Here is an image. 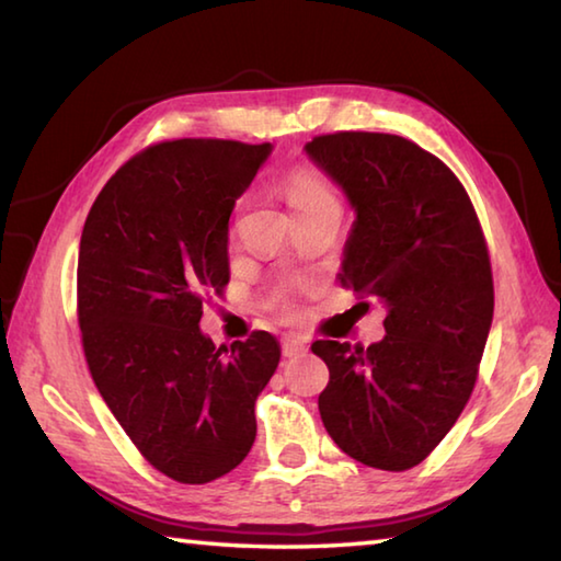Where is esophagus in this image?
<instances>
[{"mask_svg":"<svg viewBox=\"0 0 561 561\" xmlns=\"http://www.w3.org/2000/svg\"><path fill=\"white\" fill-rule=\"evenodd\" d=\"M282 353H284V358H297V355L307 353V343H304L301 339H284Z\"/></svg>","mask_w":561,"mask_h":561,"instance_id":"34e87169","label":"esophagus"}]
</instances>
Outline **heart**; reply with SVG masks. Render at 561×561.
<instances>
[{
	"label": "heart",
	"instance_id": "1",
	"mask_svg": "<svg viewBox=\"0 0 561 561\" xmlns=\"http://www.w3.org/2000/svg\"><path fill=\"white\" fill-rule=\"evenodd\" d=\"M282 191L297 213L335 201V193L329 186V181L311 167H294L291 171H287L282 179Z\"/></svg>",
	"mask_w": 561,
	"mask_h": 561
}]
</instances>
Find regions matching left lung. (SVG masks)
Returning a JSON list of instances; mask_svg holds the SVG:
<instances>
[{
    "label": "left lung",
    "instance_id": "8db88e82",
    "mask_svg": "<svg viewBox=\"0 0 561 561\" xmlns=\"http://www.w3.org/2000/svg\"><path fill=\"white\" fill-rule=\"evenodd\" d=\"M307 154L355 208L341 284L387 309L380 343L311 345L331 375L321 420L355 461L407 471L449 434L478 378L493 321L481 222L454 171L404 137L335 131Z\"/></svg>",
    "mask_w": 561,
    "mask_h": 561
}]
</instances>
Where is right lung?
Masks as SVG:
<instances>
[{
	"mask_svg": "<svg viewBox=\"0 0 561 561\" xmlns=\"http://www.w3.org/2000/svg\"><path fill=\"white\" fill-rule=\"evenodd\" d=\"M270 145L174 139L117 169L85 218L78 323L110 412L147 461L210 483L252 449L254 402L277 370L267 331L216 348L203 301L230 279L228 220Z\"/></svg>",
	"mask_w": 561,
	"mask_h": 561,
	"instance_id": "1",
	"label": "right lung"
}]
</instances>
